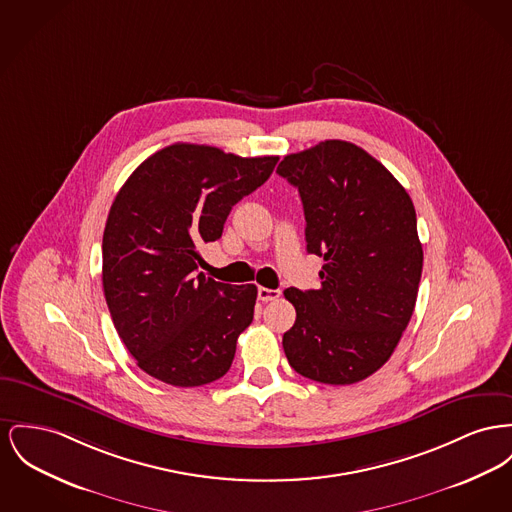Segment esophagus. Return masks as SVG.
I'll return each instance as SVG.
<instances>
[{"instance_id": "34e87169", "label": "esophagus", "mask_w": 512, "mask_h": 512, "mask_svg": "<svg viewBox=\"0 0 512 512\" xmlns=\"http://www.w3.org/2000/svg\"><path fill=\"white\" fill-rule=\"evenodd\" d=\"M257 296H259V300L261 301H274L280 298V290H269V288H259L257 290Z\"/></svg>"}]
</instances>
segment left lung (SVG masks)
I'll return each mask as SVG.
<instances>
[{
	"instance_id": "1",
	"label": "left lung",
	"mask_w": 512,
	"mask_h": 512,
	"mask_svg": "<svg viewBox=\"0 0 512 512\" xmlns=\"http://www.w3.org/2000/svg\"><path fill=\"white\" fill-rule=\"evenodd\" d=\"M300 191L319 290H284L296 323L290 365L325 385H354L391 358L416 307L423 249L416 209L391 172L348 141H323L276 168Z\"/></svg>"
}]
</instances>
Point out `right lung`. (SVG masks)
<instances>
[{"mask_svg": "<svg viewBox=\"0 0 512 512\" xmlns=\"http://www.w3.org/2000/svg\"><path fill=\"white\" fill-rule=\"evenodd\" d=\"M276 162L176 143L149 156L116 195L102 238L104 296L125 348L154 379L201 387L230 369L257 286L197 271V247L222 236L232 207Z\"/></svg>", "mask_w": 512, "mask_h": 512, "instance_id": "obj_1", "label": "right lung"}]
</instances>
